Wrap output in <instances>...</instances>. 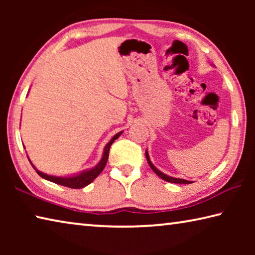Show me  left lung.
Listing matches in <instances>:
<instances>
[{
  "label": "left lung",
  "mask_w": 255,
  "mask_h": 255,
  "mask_svg": "<svg viewBox=\"0 0 255 255\" xmlns=\"http://www.w3.org/2000/svg\"><path fill=\"white\" fill-rule=\"evenodd\" d=\"M145 155H146V158H147V162L149 164L150 169H152L155 173H156L159 178L163 179L164 181H166V182H172V183H180V184H189V183H192V181H188V180H184V179H179V178H173V176H170L167 174H164L163 172L159 171L156 166L154 165V164L152 163V161H150L149 158V155H148V152L147 149L145 150Z\"/></svg>",
  "instance_id": "left-lung-1"
}]
</instances>
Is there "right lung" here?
<instances>
[{
    "mask_svg": "<svg viewBox=\"0 0 255 255\" xmlns=\"http://www.w3.org/2000/svg\"><path fill=\"white\" fill-rule=\"evenodd\" d=\"M123 131H119L118 133H116V135L111 138L109 143H107V145L105 146V149H103V153H102V157L100 159V162H99L96 166L91 167V169L89 170H84L80 172V173H76V174H71V175H66V176H56V175H50V174H46L44 172H41L39 170H37L36 167H34L33 164L30 161V158L28 157L29 162L31 163V165L38 174H39L42 179L45 180H48L50 182H54L56 184H60V185H64V187H68V188H72V189H82L86 187V185H89L91 182H93L94 179L97 178V176L101 173L105 169L107 161H108V157H109V150L110 147L114 141L117 139V138L122 135Z\"/></svg>",
    "mask_w": 255,
    "mask_h": 255,
    "instance_id": "right-lung-1",
    "label": "right lung"
}]
</instances>
